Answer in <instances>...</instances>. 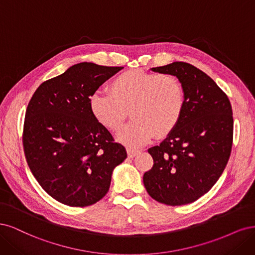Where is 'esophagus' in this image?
Listing matches in <instances>:
<instances>
[{
    "instance_id": "34e87169",
    "label": "esophagus",
    "mask_w": 255,
    "mask_h": 255,
    "mask_svg": "<svg viewBox=\"0 0 255 255\" xmlns=\"http://www.w3.org/2000/svg\"><path fill=\"white\" fill-rule=\"evenodd\" d=\"M138 151H139L138 149L133 148V147H127V153L130 158H133Z\"/></svg>"
}]
</instances>
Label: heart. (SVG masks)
<instances>
[{
	"label": "heart",
	"instance_id": "b5f03b06",
	"mask_svg": "<svg viewBox=\"0 0 255 255\" xmlns=\"http://www.w3.org/2000/svg\"><path fill=\"white\" fill-rule=\"evenodd\" d=\"M108 90L90 97V109L101 125L112 131L121 128L130 109L134 119L117 135L125 144L139 145L154 134L167 135L182 117L184 87L171 74L128 70L114 77Z\"/></svg>",
	"mask_w": 255,
	"mask_h": 255
}]
</instances>
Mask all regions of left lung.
Returning a JSON list of instances; mask_svg holds the SVG:
<instances>
[{
    "label": "left lung",
    "instance_id": "8db88e82",
    "mask_svg": "<svg viewBox=\"0 0 255 255\" xmlns=\"http://www.w3.org/2000/svg\"><path fill=\"white\" fill-rule=\"evenodd\" d=\"M151 70L181 80L185 106L176 128L148 149L153 166L144 174V185L161 203L187 204L208 193L226 168L233 143L231 103L214 80L190 63Z\"/></svg>",
    "mask_w": 255,
    "mask_h": 255
}]
</instances>
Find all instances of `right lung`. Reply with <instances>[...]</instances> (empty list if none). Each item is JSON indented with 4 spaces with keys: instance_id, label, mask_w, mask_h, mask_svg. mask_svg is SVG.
I'll use <instances>...</instances> for the list:
<instances>
[{
    "instance_id": "1",
    "label": "right lung",
    "mask_w": 255,
    "mask_h": 255,
    "mask_svg": "<svg viewBox=\"0 0 255 255\" xmlns=\"http://www.w3.org/2000/svg\"><path fill=\"white\" fill-rule=\"evenodd\" d=\"M123 67L73 65L41 84L28 103L23 148L41 187L70 207H88L108 193L125 147L93 117L90 97Z\"/></svg>"
}]
</instances>
